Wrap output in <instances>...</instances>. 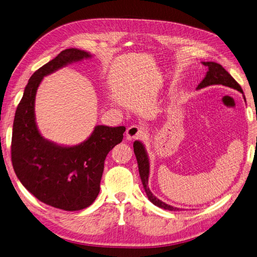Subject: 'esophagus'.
<instances>
[{"instance_id":"obj_1","label":"esophagus","mask_w":257,"mask_h":257,"mask_svg":"<svg viewBox=\"0 0 257 257\" xmlns=\"http://www.w3.org/2000/svg\"><path fill=\"white\" fill-rule=\"evenodd\" d=\"M145 134V130L144 127L137 125V124H134L131 125L130 127H127L126 130V138L128 140H135V139H139L141 138Z\"/></svg>"}]
</instances>
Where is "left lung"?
I'll return each mask as SVG.
<instances>
[{
  "label": "left lung",
  "mask_w": 257,
  "mask_h": 257,
  "mask_svg": "<svg viewBox=\"0 0 257 257\" xmlns=\"http://www.w3.org/2000/svg\"><path fill=\"white\" fill-rule=\"evenodd\" d=\"M204 66L208 68V71H207L206 75L204 79L200 82V84L197 87V90H201L203 88L209 87V85H215V84H222L225 85V87L231 88L239 91L242 93V90L240 88V85L234 80V78L232 77L229 73L217 63L214 62H202ZM243 99L246 100L245 96H243ZM134 153H135L136 159H137V163H138V168H139V175L142 181V185L143 188L146 192V195H148L149 200L156 206L160 207V208H163L165 210H170V211H179L180 208H177V207L170 206L161 200H159L156 198V195L153 194L149 187V177H150V159L148 152H146L144 145L141 141L136 140L134 142Z\"/></svg>",
  "instance_id": "8db88e82"
}]
</instances>
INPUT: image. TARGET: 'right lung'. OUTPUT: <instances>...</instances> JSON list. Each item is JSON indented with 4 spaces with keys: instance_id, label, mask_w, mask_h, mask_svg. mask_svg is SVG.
<instances>
[{
    "instance_id": "1",
    "label": "right lung",
    "mask_w": 257,
    "mask_h": 257,
    "mask_svg": "<svg viewBox=\"0 0 257 257\" xmlns=\"http://www.w3.org/2000/svg\"><path fill=\"white\" fill-rule=\"evenodd\" d=\"M76 48L60 52L30 77L14 121L11 160L17 177L41 202L66 211L87 208L100 191L104 160L123 139L124 126L96 125L83 142L66 146L45 139L35 121V95L43 78L70 64L91 58Z\"/></svg>"
}]
</instances>
